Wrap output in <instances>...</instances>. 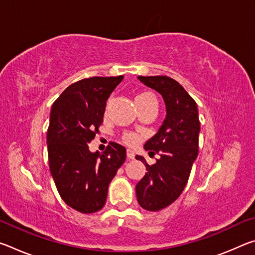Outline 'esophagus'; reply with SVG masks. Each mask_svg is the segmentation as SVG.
<instances>
[{
	"label": "esophagus",
	"instance_id": "obj_1",
	"mask_svg": "<svg viewBox=\"0 0 255 255\" xmlns=\"http://www.w3.org/2000/svg\"><path fill=\"white\" fill-rule=\"evenodd\" d=\"M126 154H127V158L128 159H133V158H135V153H133L131 149H127V153Z\"/></svg>",
	"mask_w": 255,
	"mask_h": 255
}]
</instances>
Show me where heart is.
I'll use <instances>...</instances> for the list:
<instances>
[{
  "instance_id": "obj_1",
  "label": "heart",
  "mask_w": 255,
  "mask_h": 255,
  "mask_svg": "<svg viewBox=\"0 0 255 255\" xmlns=\"http://www.w3.org/2000/svg\"><path fill=\"white\" fill-rule=\"evenodd\" d=\"M149 98H153V97L147 92L139 93L135 97V103L144 101V100H147V99H149ZM122 140L124 141L125 144H127L129 146H133V145L137 144L138 137H137L136 133H133V132H124L122 135Z\"/></svg>"
}]
</instances>
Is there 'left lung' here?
Here are the masks:
<instances>
[{"label":"left lung","instance_id":"left-lung-1","mask_svg":"<svg viewBox=\"0 0 255 255\" xmlns=\"http://www.w3.org/2000/svg\"><path fill=\"white\" fill-rule=\"evenodd\" d=\"M145 85L161 94L165 102L166 118L145 149L159 154L153 165L136 156L147 170L136 185L138 204L148 211H158L174 202L187 184L192 164L199 150L200 122L197 103L179 82L165 75L138 76Z\"/></svg>","mask_w":255,"mask_h":255}]
</instances>
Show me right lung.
Returning a JSON list of instances; mask_svg holds the SVG:
<instances>
[{"instance_id": "1", "label": "right lung", "mask_w": 255, "mask_h": 255, "mask_svg": "<svg viewBox=\"0 0 255 255\" xmlns=\"http://www.w3.org/2000/svg\"><path fill=\"white\" fill-rule=\"evenodd\" d=\"M124 75L83 79L64 90L50 110L47 148L50 173L59 196L80 213L106 204L108 187L126 159V148L110 141L103 153L88 144L99 133L106 101Z\"/></svg>"}]
</instances>
